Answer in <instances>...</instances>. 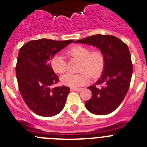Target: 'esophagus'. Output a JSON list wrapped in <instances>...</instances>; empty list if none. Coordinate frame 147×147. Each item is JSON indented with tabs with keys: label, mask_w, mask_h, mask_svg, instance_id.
Returning a JSON list of instances; mask_svg holds the SVG:
<instances>
[{
	"label": "esophagus",
	"mask_w": 147,
	"mask_h": 147,
	"mask_svg": "<svg viewBox=\"0 0 147 147\" xmlns=\"http://www.w3.org/2000/svg\"><path fill=\"white\" fill-rule=\"evenodd\" d=\"M71 90H74V91H76V92H80V91H81L82 90V88H71Z\"/></svg>",
	"instance_id": "34e87169"
}]
</instances>
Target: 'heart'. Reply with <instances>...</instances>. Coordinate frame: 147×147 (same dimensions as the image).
I'll return each mask as SVG.
<instances>
[{"instance_id":"b5f03b06","label":"heart","mask_w":147,"mask_h":147,"mask_svg":"<svg viewBox=\"0 0 147 147\" xmlns=\"http://www.w3.org/2000/svg\"><path fill=\"white\" fill-rule=\"evenodd\" d=\"M71 57L80 61L79 74H66L61 77V82L64 85L71 88L83 86L89 81L90 76L96 78L101 74L105 67V57L99 50L91 51L89 48L76 45L67 51ZM50 65L57 74H63L67 70V62L59 54H56L50 61Z\"/></svg>"}]
</instances>
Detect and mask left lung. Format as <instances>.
I'll list each match as a JSON object with an SVG mask.
<instances>
[{"label": "left lung", "mask_w": 147, "mask_h": 147, "mask_svg": "<svg viewBox=\"0 0 147 147\" xmlns=\"http://www.w3.org/2000/svg\"><path fill=\"white\" fill-rule=\"evenodd\" d=\"M95 45L105 57L102 75L90 86V99L85 102L86 108L96 115H107L119 107L130 85L132 63L128 46L118 37L109 34H96L75 41Z\"/></svg>", "instance_id": "1"}]
</instances>
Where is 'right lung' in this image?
I'll return each instance as SVG.
<instances>
[{"mask_svg":"<svg viewBox=\"0 0 147 147\" xmlns=\"http://www.w3.org/2000/svg\"><path fill=\"white\" fill-rule=\"evenodd\" d=\"M73 41L31 40L19 51L15 67L18 88L28 108L37 115L53 116L64 108L70 88H53L59 77L51 67L50 60Z\"/></svg>","mask_w":147,"mask_h":147,"instance_id":"1","label":"right lung"}]
</instances>
